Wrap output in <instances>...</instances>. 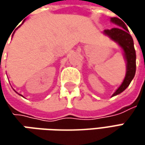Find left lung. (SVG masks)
I'll use <instances>...</instances> for the list:
<instances>
[{
	"instance_id": "8db88e82",
	"label": "left lung",
	"mask_w": 145,
	"mask_h": 145,
	"mask_svg": "<svg viewBox=\"0 0 145 145\" xmlns=\"http://www.w3.org/2000/svg\"><path fill=\"white\" fill-rule=\"evenodd\" d=\"M110 22L119 27H114L110 30H105L103 34L108 36L112 41L115 42L123 52L126 61V75L122 84L115 90L111 97L120 94L130 85L136 74V51L132 37L129 34L125 23L118 18H110Z\"/></svg>"
}]
</instances>
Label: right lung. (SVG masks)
Returning <instances> with one entry per match:
<instances>
[{"label": "right lung", "instance_id": "right-lung-1", "mask_svg": "<svg viewBox=\"0 0 145 145\" xmlns=\"http://www.w3.org/2000/svg\"><path fill=\"white\" fill-rule=\"evenodd\" d=\"M15 92H16V91H15ZM16 93H17V92H16ZM20 95H21V94H20ZM21 96H22V95H21Z\"/></svg>", "mask_w": 145, "mask_h": 145}]
</instances>
